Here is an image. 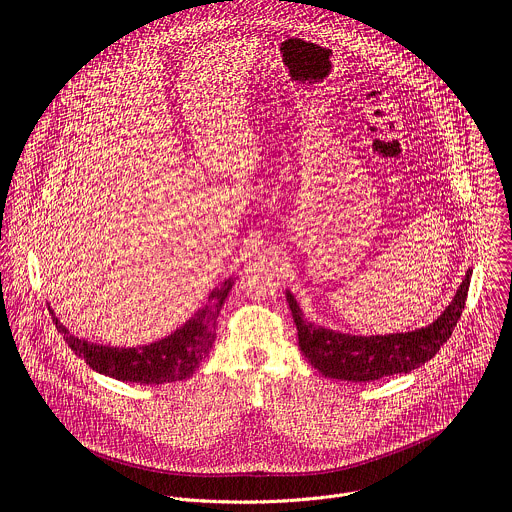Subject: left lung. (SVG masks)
<instances>
[{
  "mask_svg": "<svg viewBox=\"0 0 512 512\" xmlns=\"http://www.w3.org/2000/svg\"><path fill=\"white\" fill-rule=\"evenodd\" d=\"M470 275L472 271L466 273L452 304L433 324L415 332L389 336H348L318 328L304 320L300 306L289 291L285 298L298 328L300 350L314 369L328 379L371 383L421 367L450 340L466 306Z\"/></svg>",
  "mask_w": 512,
  "mask_h": 512,
  "instance_id": "8db88e82",
  "label": "left lung"
}]
</instances>
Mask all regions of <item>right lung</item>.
<instances>
[{
	"instance_id": "1",
	"label": "right lung",
	"mask_w": 512,
	"mask_h": 512,
	"mask_svg": "<svg viewBox=\"0 0 512 512\" xmlns=\"http://www.w3.org/2000/svg\"><path fill=\"white\" fill-rule=\"evenodd\" d=\"M233 277L210 291L206 304L174 334L145 344L139 348H113L87 342L68 334L58 318L52 320L60 334H64L70 350L83 358L89 367L101 375L113 377L125 383L162 385L188 379L200 362L208 356L216 338V318L233 287Z\"/></svg>"
}]
</instances>
